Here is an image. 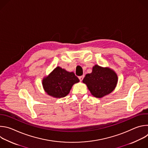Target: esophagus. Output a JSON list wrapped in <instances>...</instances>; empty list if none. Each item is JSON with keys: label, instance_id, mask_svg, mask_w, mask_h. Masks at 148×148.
<instances>
[{"label": "esophagus", "instance_id": "34e87169", "mask_svg": "<svg viewBox=\"0 0 148 148\" xmlns=\"http://www.w3.org/2000/svg\"><path fill=\"white\" fill-rule=\"evenodd\" d=\"M84 75H82V76L78 77V78H79V79L80 81H82V79H83V78H84Z\"/></svg>", "mask_w": 148, "mask_h": 148}]
</instances>
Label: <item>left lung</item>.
<instances>
[{"label":"left lung","mask_w":148,"mask_h":148,"mask_svg":"<svg viewBox=\"0 0 148 148\" xmlns=\"http://www.w3.org/2000/svg\"><path fill=\"white\" fill-rule=\"evenodd\" d=\"M117 81V75L113 70L98 65H95L92 72L86 74L82 80L92 95L97 98H102L111 93L115 89Z\"/></svg>","instance_id":"1"}]
</instances>
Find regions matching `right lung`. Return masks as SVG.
Instances as JSON below:
<instances>
[{"label": "right lung", "mask_w": 148, "mask_h": 148, "mask_svg": "<svg viewBox=\"0 0 148 148\" xmlns=\"http://www.w3.org/2000/svg\"><path fill=\"white\" fill-rule=\"evenodd\" d=\"M79 81L73 72H68L59 67H56L51 74L43 80L45 91L50 96L64 97L70 91L75 83Z\"/></svg>", "instance_id": "obj_1"}]
</instances>
